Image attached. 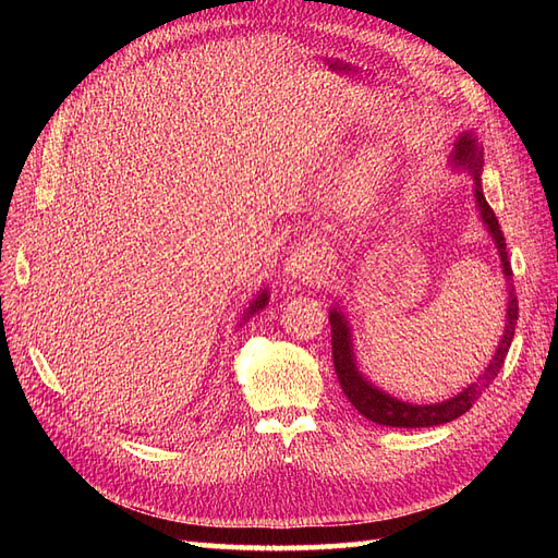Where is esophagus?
<instances>
[{
	"label": "esophagus",
	"mask_w": 558,
	"mask_h": 558,
	"mask_svg": "<svg viewBox=\"0 0 558 558\" xmlns=\"http://www.w3.org/2000/svg\"><path fill=\"white\" fill-rule=\"evenodd\" d=\"M320 263H324V256L314 246L302 244L286 256L283 275L291 283H305L320 272Z\"/></svg>",
	"instance_id": "1"
}]
</instances>
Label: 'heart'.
Instances as JSON below:
<instances>
[{
    "label": "heart",
    "instance_id": "obj_1",
    "mask_svg": "<svg viewBox=\"0 0 558 558\" xmlns=\"http://www.w3.org/2000/svg\"><path fill=\"white\" fill-rule=\"evenodd\" d=\"M386 162L379 156H367L359 170H353L344 183V202L349 209L365 214L375 207L384 183Z\"/></svg>",
    "mask_w": 558,
    "mask_h": 558
}]
</instances>
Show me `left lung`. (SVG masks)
Listing matches in <instances>:
<instances>
[{
  "label": "left lung",
  "instance_id": "8db88e82",
  "mask_svg": "<svg viewBox=\"0 0 558 558\" xmlns=\"http://www.w3.org/2000/svg\"><path fill=\"white\" fill-rule=\"evenodd\" d=\"M482 148L475 140L472 132H463L459 140L453 144L451 150V165L456 170H465L472 177V183H475V205L480 209V216L484 226L492 232V238L496 242L500 265H502V275H505V286H508V312H505V330L498 342V349L494 353V359L488 361L484 367L482 377L470 384L468 388L459 396H453L449 400L435 402V404H412V402H402L393 396L384 393L381 388L369 384L356 365V356H353V344H351V328L347 324L344 314L332 307L330 310V335H332V363H335V373L337 379H340V386L349 402L356 408L365 418L373 421V424L379 426H391V428H430V426H440L449 424V421L459 418L465 414L475 400L486 391L488 384H492L500 367L505 363V356H508L512 337H514V326L519 318V302L514 295V283H512V265L508 260V244H505L502 230L498 226V218L494 209L488 207V202L482 191Z\"/></svg>",
  "mask_w": 558,
  "mask_h": 558
}]
</instances>
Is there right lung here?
<instances>
[{
	"label": "right lung",
	"mask_w": 558,
	"mask_h": 558,
	"mask_svg": "<svg viewBox=\"0 0 558 558\" xmlns=\"http://www.w3.org/2000/svg\"><path fill=\"white\" fill-rule=\"evenodd\" d=\"M265 305H267V291H263V293H260V295H258L256 300H253V302H251V307L246 310V316H244V320H246V318H248L251 314H256L258 310H263Z\"/></svg>",
	"instance_id": "right-lung-1"
}]
</instances>
